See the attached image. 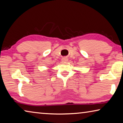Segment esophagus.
<instances>
[{"instance_id":"obj_1","label":"esophagus","mask_w":123,"mask_h":123,"mask_svg":"<svg viewBox=\"0 0 123 123\" xmlns=\"http://www.w3.org/2000/svg\"><path fill=\"white\" fill-rule=\"evenodd\" d=\"M62 61L63 62H66L68 61V59L67 58H63L62 59Z\"/></svg>"}]
</instances>
